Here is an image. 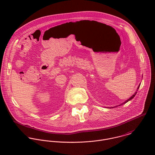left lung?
<instances>
[{
    "label": "left lung",
    "instance_id": "left-lung-1",
    "mask_svg": "<svg viewBox=\"0 0 155 155\" xmlns=\"http://www.w3.org/2000/svg\"><path fill=\"white\" fill-rule=\"evenodd\" d=\"M140 85H139V86H138V88H137V91H138V89H139V87H140ZM137 92H135V93H134V94H133V95H132V96H131V97H130V98H129V99H127V101H125V102H124V103H123V104H125V103H126V102H128V101H130V100H131V99H133V98H134V96H135V95H136V94H137Z\"/></svg>",
    "mask_w": 155,
    "mask_h": 155
}]
</instances>
